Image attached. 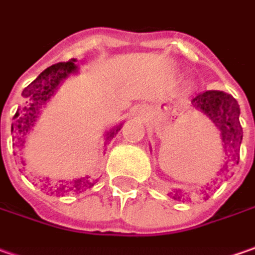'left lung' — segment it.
Instances as JSON below:
<instances>
[{
	"label": "left lung",
	"instance_id": "left-lung-1",
	"mask_svg": "<svg viewBox=\"0 0 255 255\" xmlns=\"http://www.w3.org/2000/svg\"><path fill=\"white\" fill-rule=\"evenodd\" d=\"M192 103L199 111L206 114L215 123L216 127L219 128L222 141L224 142V151L239 152L243 139V128L239 120L240 106L232 94L220 90H209L198 94ZM223 168L220 172H223ZM178 193H180V190H176L175 195H172L173 199H180L182 195Z\"/></svg>",
	"mask_w": 255,
	"mask_h": 255
}]
</instances>
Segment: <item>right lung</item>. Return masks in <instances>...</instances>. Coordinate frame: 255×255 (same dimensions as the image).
Listing matches in <instances>:
<instances>
[{
	"instance_id": "obj_1",
	"label": "right lung",
	"mask_w": 255,
	"mask_h": 255,
	"mask_svg": "<svg viewBox=\"0 0 255 255\" xmlns=\"http://www.w3.org/2000/svg\"><path fill=\"white\" fill-rule=\"evenodd\" d=\"M75 59H70L69 62H60L56 65H52L48 69H45L29 86H26L23 89L22 97L23 104L18 109L16 114L13 116V123L11 126V132H13L15 136H19V139L22 141V138L28 135V132L31 131L36 120L39 117L42 107L46 104V101L56 93L59 84L62 83L70 73H75L77 70V66L75 65ZM123 124H119L116 127L110 128L104 136H106V144L104 146L110 142L117 135ZM25 139L22 141V145ZM94 182L89 180V176L86 178H79V179L72 180V182H65V185L62 183L60 186H55V192L57 195L60 193L62 196L66 193L72 192H82L87 188H92ZM52 190V188H50Z\"/></svg>"
}]
</instances>
